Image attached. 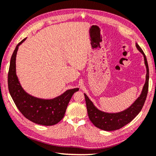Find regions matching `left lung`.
Segmentation results:
<instances>
[{
  "instance_id": "left-lung-1",
  "label": "left lung",
  "mask_w": 156,
  "mask_h": 156,
  "mask_svg": "<svg viewBox=\"0 0 156 156\" xmlns=\"http://www.w3.org/2000/svg\"><path fill=\"white\" fill-rule=\"evenodd\" d=\"M136 47L143 55L147 72H146L145 76V82L143 87L141 93L131 105L124 110L119 112H105L97 108L94 105L92 101L88 98L86 94L84 93L88 118L94 126L99 129L105 131H112L121 129L122 127L130 122L139 114L144 105L148 92L149 78V67L145 55L136 42Z\"/></svg>"
}]
</instances>
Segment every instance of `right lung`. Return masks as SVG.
Returning <instances> with one entry per match:
<instances>
[{
	"label": "right lung",
	"mask_w": 156,
	"mask_h": 156,
	"mask_svg": "<svg viewBox=\"0 0 156 156\" xmlns=\"http://www.w3.org/2000/svg\"><path fill=\"white\" fill-rule=\"evenodd\" d=\"M18 44L12 55L8 73L9 93L15 104L24 116L32 122L52 126L62 120L72 97L79 88L68 89L53 99H41L32 96L21 87L16 74V56L20 46L26 41Z\"/></svg>",
	"instance_id": "1"
}]
</instances>
